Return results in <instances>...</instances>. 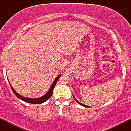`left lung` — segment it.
<instances>
[{
    "label": "left lung",
    "instance_id": "8db88e82",
    "mask_svg": "<svg viewBox=\"0 0 131 131\" xmlns=\"http://www.w3.org/2000/svg\"><path fill=\"white\" fill-rule=\"evenodd\" d=\"M73 97H74V100H76V102H78V103H79V105H82V106H84V107H88V108H89V106H87V105H85L82 104V103H80V102H79V101H78V100H76V98H75V97H74V96H73Z\"/></svg>",
    "mask_w": 131,
    "mask_h": 131
}]
</instances>
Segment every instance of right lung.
<instances>
[{
  "mask_svg": "<svg viewBox=\"0 0 131 131\" xmlns=\"http://www.w3.org/2000/svg\"><path fill=\"white\" fill-rule=\"evenodd\" d=\"M60 76H61V74H60L56 78H55V79L54 80L53 83H52V84L51 85L50 89L49 90V91H48L44 95L42 96V97H40V98H38V99H31V98H27V97H23V96L20 95L18 94L16 92H15V91L13 89V88H12V86L10 84V87H11L12 90V91L13 92V93H14L15 95L18 98H19V99H21V100H22L23 101L28 102V103H32V104H40V103H42L43 102H46L48 99L50 98V97L52 95V93H53V89L55 88V85H56L57 81L58 80V79H59Z\"/></svg>",
  "mask_w": 131,
  "mask_h": 131,
  "instance_id": "add662e5",
  "label": "right lung"
}]
</instances>
